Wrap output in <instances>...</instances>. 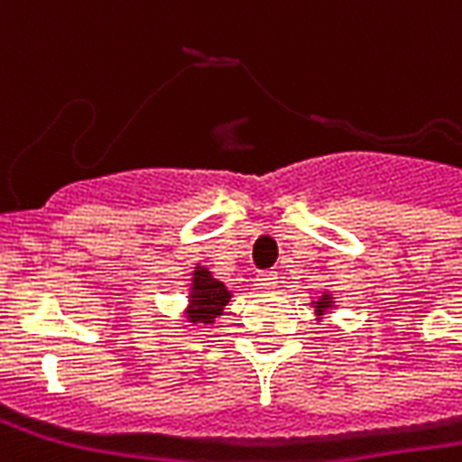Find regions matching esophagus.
I'll return each mask as SVG.
<instances>
[{
	"instance_id": "1",
	"label": "esophagus",
	"mask_w": 462,
	"mask_h": 462,
	"mask_svg": "<svg viewBox=\"0 0 462 462\" xmlns=\"http://www.w3.org/2000/svg\"><path fill=\"white\" fill-rule=\"evenodd\" d=\"M256 286H259V291H263V293H271V291L278 286L276 271H263V273H259V278H256Z\"/></svg>"
}]
</instances>
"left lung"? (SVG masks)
Wrapping results in <instances>:
<instances>
[{"mask_svg": "<svg viewBox=\"0 0 462 462\" xmlns=\"http://www.w3.org/2000/svg\"><path fill=\"white\" fill-rule=\"evenodd\" d=\"M310 305H312V308H315L317 319H322V315H327V312H329V310L334 308V298H332V293H322V295H319V298H317V300L310 302Z\"/></svg>", "mask_w": 462, "mask_h": 462, "instance_id": "left-lung-1", "label": "left lung"}]
</instances>
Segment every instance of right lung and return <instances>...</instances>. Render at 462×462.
Wrapping results in <instances>:
<instances>
[{"instance_id": "obj_1", "label": "right lung", "mask_w": 462, "mask_h": 462, "mask_svg": "<svg viewBox=\"0 0 462 462\" xmlns=\"http://www.w3.org/2000/svg\"><path fill=\"white\" fill-rule=\"evenodd\" d=\"M232 291H227L223 281L213 278V273L196 263L191 273V286H189V305L184 315L191 325H213L223 310L230 305Z\"/></svg>"}]
</instances>
